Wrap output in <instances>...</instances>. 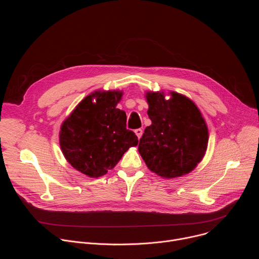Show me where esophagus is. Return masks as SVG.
Returning <instances> with one entry per match:
<instances>
[{"mask_svg":"<svg viewBox=\"0 0 259 259\" xmlns=\"http://www.w3.org/2000/svg\"><path fill=\"white\" fill-rule=\"evenodd\" d=\"M135 134L137 135L138 138H140L141 135H142V130H141V129H136V130H135Z\"/></svg>","mask_w":259,"mask_h":259,"instance_id":"obj_1","label":"esophagus"}]
</instances>
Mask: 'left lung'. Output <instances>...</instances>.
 <instances>
[{
	"mask_svg": "<svg viewBox=\"0 0 259 259\" xmlns=\"http://www.w3.org/2000/svg\"><path fill=\"white\" fill-rule=\"evenodd\" d=\"M147 91V115L152 125L140 138L138 152L147 168L163 178L193 171L208 146V127L200 109L186 95L170 91Z\"/></svg>",
	"mask_w": 259,
	"mask_h": 259,
	"instance_id": "left-lung-1",
	"label": "left lung"
}]
</instances>
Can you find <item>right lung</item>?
Instances as JSON below:
<instances>
[{
  "mask_svg": "<svg viewBox=\"0 0 259 259\" xmlns=\"http://www.w3.org/2000/svg\"><path fill=\"white\" fill-rule=\"evenodd\" d=\"M122 96L120 90L94 91L61 124L59 144L64 158L89 177L106 174L138 144L135 133L126 129V113L117 108Z\"/></svg>",
  "mask_w": 259,
  "mask_h": 259,
  "instance_id": "right-lung-1",
  "label": "right lung"
}]
</instances>
